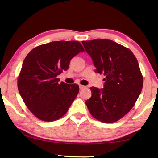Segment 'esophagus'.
Wrapping results in <instances>:
<instances>
[{
    "mask_svg": "<svg viewBox=\"0 0 158 158\" xmlns=\"http://www.w3.org/2000/svg\"><path fill=\"white\" fill-rule=\"evenodd\" d=\"M79 88L81 89H83V88H85V86H84V85H81V84H79Z\"/></svg>",
    "mask_w": 158,
    "mask_h": 158,
    "instance_id": "obj_1",
    "label": "esophagus"
}]
</instances>
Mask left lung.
Listing matches in <instances>:
<instances>
[{
	"instance_id": "8db88e82",
	"label": "left lung",
	"mask_w": 158,
	"mask_h": 158,
	"mask_svg": "<svg viewBox=\"0 0 158 158\" xmlns=\"http://www.w3.org/2000/svg\"><path fill=\"white\" fill-rule=\"evenodd\" d=\"M96 72L106 78L102 89L92 87L85 104L91 115L100 122H117L132 109L143 88V78L133 53L109 39L82 41Z\"/></svg>"
}]
</instances>
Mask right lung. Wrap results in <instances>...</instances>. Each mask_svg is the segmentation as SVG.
<instances>
[{"instance_id":"add662e5","label":"right lung","mask_w":158,"mask_h":158,"mask_svg":"<svg viewBox=\"0 0 158 158\" xmlns=\"http://www.w3.org/2000/svg\"><path fill=\"white\" fill-rule=\"evenodd\" d=\"M84 52L77 41H53L32 49L26 56L18 79L23 102L38 119L52 122L66 114L79 93L77 84L60 83L57 76L70 60Z\"/></svg>"}]
</instances>
